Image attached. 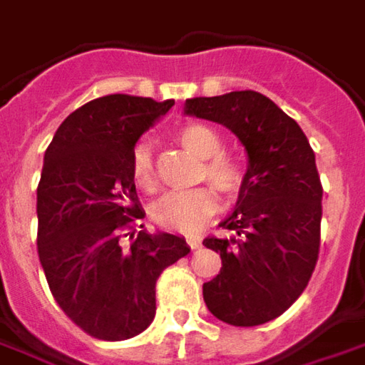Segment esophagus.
<instances>
[{"label": "esophagus", "mask_w": 365, "mask_h": 365, "mask_svg": "<svg viewBox=\"0 0 365 365\" xmlns=\"http://www.w3.org/2000/svg\"><path fill=\"white\" fill-rule=\"evenodd\" d=\"M187 245L192 250H200L202 247V237L200 235H187Z\"/></svg>", "instance_id": "34e87169"}]
</instances>
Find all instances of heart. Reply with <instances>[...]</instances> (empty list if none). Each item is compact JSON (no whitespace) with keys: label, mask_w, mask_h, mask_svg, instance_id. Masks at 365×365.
<instances>
[{"label":"heart","mask_w":365,"mask_h":365,"mask_svg":"<svg viewBox=\"0 0 365 365\" xmlns=\"http://www.w3.org/2000/svg\"><path fill=\"white\" fill-rule=\"evenodd\" d=\"M175 140L203 160L200 180L212 183L215 192L232 197L244 187L247 175L245 163L234 153L222 151V138L214 128L205 123H187L175 131ZM131 178L141 190L153 187V158L150 143L145 141L138 143L131 151ZM214 190L195 187L187 192L165 193L153 203L151 217L160 227L193 234L215 212Z\"/></svg>","instance_id":"b5f03b06"}]
</instances>
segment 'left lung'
I'll return each mask as SVG.
<instances>
[{
	"mask_svg": "<svg viewBox=\"0 0 365 365\" xmlns=\"http://www.w3.org/2000/svg\"><path fill=\"white\" fill-rule=\"evenodd\" d=\"M185 113L232 130L247 151L234 214L203 245L222 257L203 302L232 326H259L302 296L319 254L322 182L306 133L266 96L245 89L185 101Z\"/></svg>",
	"mask_w": 365,
	"mask_h": 365,
	"instance_id": "obj_1",
	"label": "left lung"
}]
</instances>
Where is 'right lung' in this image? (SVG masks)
<instances>
[{"mask_svg": "<svg viewBox=\"0 0 365 365\" xmlns=\"http://www.w3.org/2000/svg\"><path fill=\"white\" fill-rule=\"evenodd\" d=\"M172 106L173 99L125 93L93 99L69 113L46 150L37 255L58 306L98 339L120 341L148 328L158 277L190 254L180 235L135 232L145 214L131 178V151Z\"/></svg>", "mask_w": 365, "mask_h": 365, "instance_id": "1", "label": "right lung"}]
</instances>
